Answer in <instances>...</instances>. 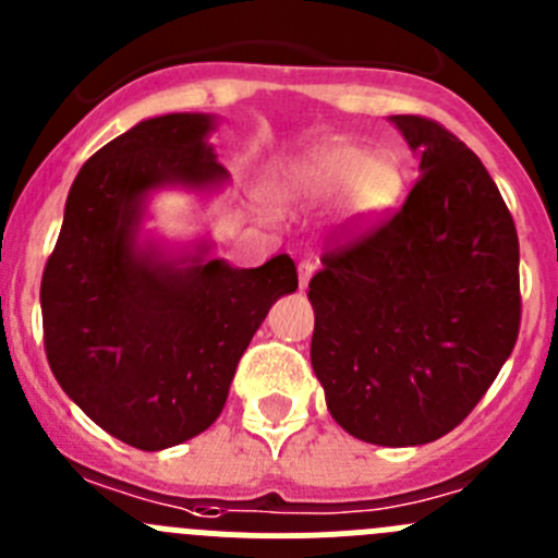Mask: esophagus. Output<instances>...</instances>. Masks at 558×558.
Instances as JSON below:
<instances>
[{
  "instance_id": "esophagus-1",
  "label": "esophagus",
  "mask_w": 558,
  "mask_h": 558,
  "mask_svg": "<svg viewBox=\"0 0 558 558\" xmlns=\"http://www.w3.org/2000/svg\"><path fill=\"white\" fill-rule=\"evenodd\" d=\"M314 269H316V264L311 262V258H303V262L296 264V275H300V286H308V280H311V275H314Z\"/></svg>"
}]
</instances>
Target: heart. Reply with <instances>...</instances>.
Here are the masks:
<instances>
[{"label":"heart","instance_id":"heart-1","mask_svg":"<svg viewBox=\"0 0 558 558\" xmlns=\"http://www.w3.org/2000/svg\"><path fill=\"white\" fill-rule=\"evenodd\" d=\"M404 175L390 154H366L363 145L332 140L280 159L269 170V195L280 206H314L341 195L343 217L368 222L402 195Z\"/></svg>","mask_w":558,"mask_h":558}]
</instances>
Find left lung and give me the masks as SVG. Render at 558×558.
<instances>
[{"mask_svg":"<svg viewBox=\"0 0 558 558\" xmlns=\"http://www.w3.org/2000/svg\"><path fill=\"white\" fill-rule=\"evenodd\" d=\"M421 179L397 215L322 258L311 363L332 418L374 446L432 444L487 393L520 330V247L482 159L393 114Z\"/></svg>","mask_w":558,"mask_h":558,"instance_id":"8db88e82","label":"left lung"}]
</instances>
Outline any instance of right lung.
Segmentation results:
<instances>
[{"label":"right lung","mask_w":558,"mask_h":558,"mask_svg":"<svg viewBox=\"0 0 558 558\" xmlns=\"http://www.w3.org/2000/svg\"><path fill=\"white\" fill-rule=\"evenodd\" d=\"M217 118L173 112L140 121L82 165L40 283L46 357L87 418L143 451L215 424L239 357L275 300L296 291L280 253L239 269L203 239L170 253L143 239L154 192L228 184L208 134Z\"/></svg>","instance_id":"add662e5"}]
</instances>
